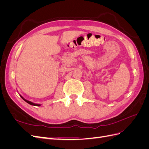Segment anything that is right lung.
<instances>
[{"mask_svg": "<svg viewBox=\"0 0 149 149\" xmlns=\"http://www.w3.org/2000/svg\"><path fill=\"white\" fill-rule=\"evenodd\" d=\"M20 97L23 99V100L25 101V102H26L27 103H29V104H30V105H32V106H40V104H35V103H33L32 102H31V101H27V100H26L25 99H24L23 97H22L21 95H20Z\"/></svg>", "mask_w": 149, "mask_h": 149, "instance_id": "1", "label": "right lung"}]
</instances>
